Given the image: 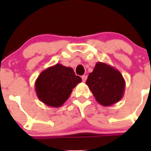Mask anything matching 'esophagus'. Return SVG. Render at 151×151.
<instances>
[{
    "instance_id": "esophagus-1",
    "label": "esophagus",
    "mask_w": 151,
    "mask_h": 151,
    "mask_svg": "<svg viewBox=\"0 0 151 151\" xmlns=\"http://www.w3.org/2000/svg\"><path fill=\"white\" fill-rule=\"evenodd\" d=\"M82 80H83V82L86 81V80H87V76H86V75L82 76Z\"/></svg>"
}]
</instances>
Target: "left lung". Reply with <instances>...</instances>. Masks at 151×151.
I'll use <instances>...</instances> for the list:
<instances>
[{
	"label": "left lung",
	"mask_w": 151,
	"mask_h": 151,
	"mask_svg": "<svg viewBox=\"0 0 151 151\" xmlns=\"http://www.w3.org/2000/svg\"><path fill=\"white\" fill-rule=\"evenodd\" d=\"M86 84L97 102L109 106L118 102L125 92L124 78L116 68L98 62L88 75Z\"/></svg>",
	"instance_id": "obj_1"
}]
</instances>
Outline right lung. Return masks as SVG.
Instances as JSON below:
<instances>
[{
  "mask_svg": "<svg viewBox=\"0 0 151 151\" xmlns=\"http://www.w3.org/2000/svg\"><path fill=\"white\" fill-rule=\"evenodd\" d=\"M71 67L57 63L39 74L35 83L36 95L42 102L52 107H60L66 102L73 88L81 83Z\"/></svg>",
  "mask_w": 151,
  "mask_h": 151,
  "instance_id": "obj_1",
  "label": "right lung"
}]
</instances>
